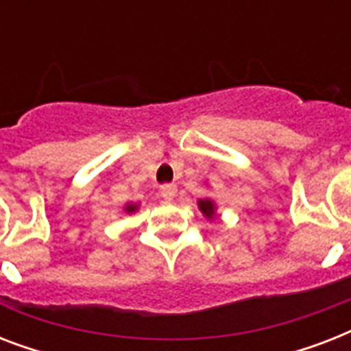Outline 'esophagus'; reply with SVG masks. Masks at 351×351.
Masks as SVG:
<instances>
[{"label": "esophagus", "instance_id": "obj_1", "mask_svg": "<svg viewBox=\"0 0 351 351\" xmlns=\"http://www.w3.org/2000/svg\"><path fill=\"white\" fill-rule=\"evenodd\" d=\"M160 195H162L165 200H173L176 195V186L175 184H164V186H160Z\"/></svg>", "mask_w": 351, "mask_h": 351}]
</instances>
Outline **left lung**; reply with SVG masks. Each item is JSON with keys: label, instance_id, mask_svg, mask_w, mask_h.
Returning a JSON list of instances; mask_svg holds the SVG:
<instances>
[{"label": "left lung", "instance_id": "8db88e82", "mask_svg": "<svg viewBox=\"0 0 351 351\" xmlns=\"http://www.w3.org/2000/svg\"><path fill=\"white\" fill-rule=\"evenodd\" d=\"M198 208H200V211H202L206 217H209V219L213 217V213H215L213 202H211V200H208V198H206V200H200V202H198Z\"/></svg>", "mask_w": 351, "mask_h": 351}]
</instances>
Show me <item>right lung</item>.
Here are the masks:
<instances>
[{
	"mask_svg": "<svg viewBox=\"0 0 351 351\" xmlns=\"http://www.w3.org/2000/svg\"><path fill=\"white\" fill-rule=\"evenodd\" d=\"M134 209H136L134 206H129V208H127V211H134Z\"/></svg>",
	"mask_w": 351,
	"mask_h": 351,
	"instance_id": "obj_1",
	"label": "right lung"
}]
</instances>
